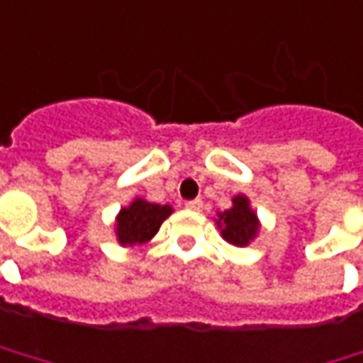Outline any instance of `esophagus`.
Masks as SVG:
<instances>
[{"mask_svg": "<svg viewBox=\"0 0 363 363\" xmlns=\"http://www.w3.org/2000/svg\"><path fill=\"white\" fill-rule=\"evenodd\" d=\"M184 206H186V208H191V211H201V208H203V201H201V199L186 201V203H184Z\"/></svg>", "mask_w": 363, "mask_h": 363, "instance_id": "esophagus-1", "label": "esophagus"}]
</instances>
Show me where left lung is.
<instances>
[{
  "label": "left lung",
  "instance_id": "obj_1",
  "mask_svg": "<svg viewBox=\"0 0 363 363\" xmlns=\"http://www.w3.org/2000/svg\"><path fill=\"white\" fill-rule=\"evenodd\" d=\"M217 227L227 243L245 247L249 245L259 233V219L255 211L251 208V203L245 194H237L233 199V206L225 213L217 215Z\"/></svg>",
  "mask_w": 363,
  "mask_h": 363
}]
</instances>
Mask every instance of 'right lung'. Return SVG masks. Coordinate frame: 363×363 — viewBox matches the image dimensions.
<instances>
[{"instance_id":"1","label":"right lung","mask_w":363,"mask_h":363,"mask_svg":"<svg viewBox=\"0 0 363 363\" xmlns=\"http://www.w3.org/2000/svg\"><path fill=\"white\" fill-rule=\"evenodd\" d=\"M172 206L148 203L144 199H134L130 206L120 208L116 217V239L122 247L143 245L150 241L160 229L162 220L170 217Z\"/></svg>"}]
</instances>
